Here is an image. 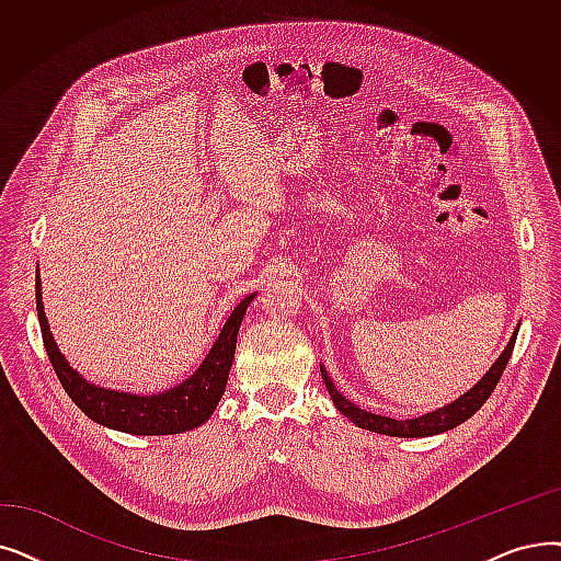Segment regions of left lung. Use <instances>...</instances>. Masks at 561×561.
<instances>
[{"label":"left lung","instance_id":"1","mask_svg":"<svg viewBox=\"0 0 561 561\" xmlns=\"http://www.w3.org/2000/svg\"><path fill=\"white\" fill-rule=\"evenodd\" d=\"M516 334H518V328L514 332V336L508 339L506 348L502 351V355L495 359L493 367L485 371V376L472 387L468 389L466 394H462L460 399H456L454 403L445 405V408H437L433 412H426V415L422 417H415V420H392V417H382V415H374V412L369 410H362L359 405L351 403L344 394L339 392V389L334 387L332 378L328 376V371L321 367V376H323V382L328 387V392L336 405V410L341 412V415H346L355 426L359 428H367V431H374V433H382V435H392V437H428V435H437V433H445V431H451L456 428L458 424H462L466 420H470L474 412L489 401V397L493 394L495 385L500 382L506 364H508V357L511 353H514V344H516Z\"/></svg>","mask_w":561,"mask_h":561}]
</instances>
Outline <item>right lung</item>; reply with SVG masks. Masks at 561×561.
<instances>
[{"instance_id": "add662e5", "label": "right lung", "mask_w": 561, "mask_h": 561, "mask_svg": "<svg viewBox=\"0 0 561 561\" xmlns=\"http://www.w3.org/2000/svg\"><path fill=\"white\" fill-rule=\"evenodd\" d=\"M254 294L242 300L227 319L220 336L215 339L213 348L206 359L181 385L167 389L162 394L139 397L130 392H116V389H105L84 380L76 369L70 367L66 357L59 353L55 336L47 325L43 311V294H41V277H36V311L43 334V346L47 357L53 362V369L76 405L87 417L99 422L107 428L135 433V435H172L190 428L202 426L213 410L220 403L227 378L236 353V339Z\"/></svg>"}]
</instances>
